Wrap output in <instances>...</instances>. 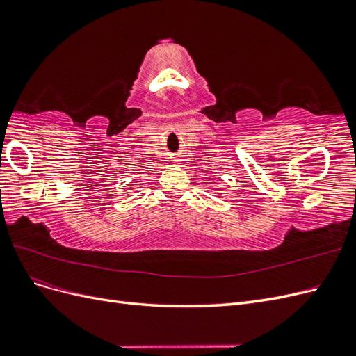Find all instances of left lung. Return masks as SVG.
<instances>
[{
  "label": "left lung",
  "instance_id": "1",
  "mask_svg": "<svg viewBox=\"0 0 356 356\" xmlns=\"http://www.w3.org/2000/svg\"><path fill=\"white\" fill-rule=\"evenodd\" d=\"M218 197H222V193H218Z\"/></svg>",
  "mask_w": 356,
  "mask_h": 356
}]
</instances>
